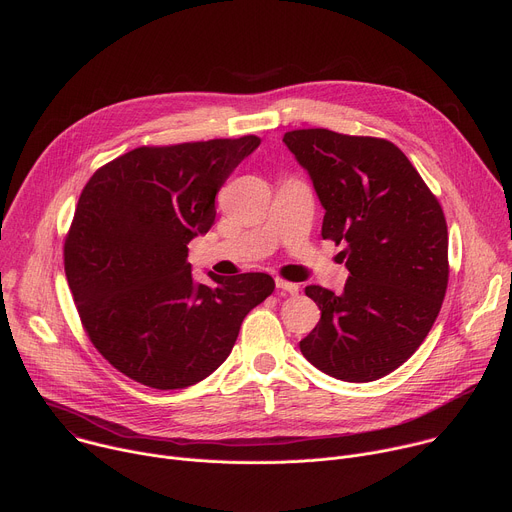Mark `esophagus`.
Wrapping results in <instances>:
<instances>
[{
	"label": "esophagus",
	"mask_w": 512,
	"mask_h": 512,
	"mask_svg": "<svg viewBox=\"0 0 512 512\" xmlns=\"http://www.w3.org/2000/svg\"><path fill=\"white\" fill-rule=\"evenodd\" d=\"M274 285H277L279 291H285V293H291V295L299 293V287L295 283H289V281H283V279H277V281H274Z\"/></svg>",
	"instance_id": "esophagus-1"
}]
</instances>
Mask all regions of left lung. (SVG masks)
Wrapping results in <instances>:
<instances>
[{
  "instance_id": "obj_1",
  "label": "left lung",
  "mask_w": 512,
  "mask_h": 512,
  "mask_svg": "<svg viewBox=\"0 0 512 512\" xmlns=\"http://www.w3.org/2000/svg\"><path fill=\"white\" fill-rule=\"evenodd\" d=\"M326 209L322 238L344 244L340 295L305 287L322 318L303 357L365 383L406 363L435 324L449 283L447 221L400 147L379 137L297 129L283 137Z\"/></svg>"
}]
</instances>
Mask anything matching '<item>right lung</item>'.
<instances>
[{
  "label": "right lung",
  "instance_id": "right-lung-1",
  "mask_svg": "<svg viewBox=\"0 0 512 512\" xmlns=\"http://www.w3.org/2000/svg\"><path fill=\"white\" fill-rule=\"evenodd\" d=\"M260 137L137 147L84 186L63 262L100 355L153 389H182L227 357L244 318L272 291L264 272L194 283L188 244L215 223V196Z\"/></svg>",
  "mask_w": 512,
  "mask_h": 512
}]
</instances>
